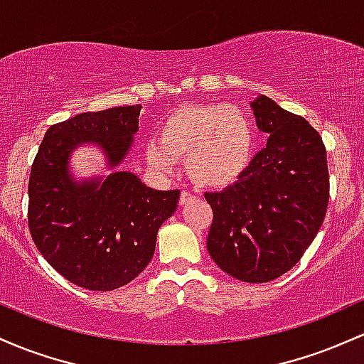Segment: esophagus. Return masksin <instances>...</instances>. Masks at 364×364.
<instances>
[{
	"label": "esophagus",
	"instance_id": "esophagus-1",
	"mask_svg": "<svg viewBox=\"0 0 364 364\" xmlns=\"http://www.w3.org/2000/svg\"><path fill=\"white\" fill-rule=\"evenodd\" d=\"M193 198H195L193 193H190V191L183 190L181 191V196H179V203H181V205H186V203L191 202V200H193Z\"/></svg>",
	"mask_w": 364,
	"mask_h": 364
}]
</instances>
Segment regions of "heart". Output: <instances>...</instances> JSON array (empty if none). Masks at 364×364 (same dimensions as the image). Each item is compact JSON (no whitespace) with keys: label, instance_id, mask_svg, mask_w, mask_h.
Returning a JSON list of instances; mask_svg holds the SVG:
<instances>
[{"label":"heart","instance_id":"b5f03b06","mask_svg":"<svg viewBox=\"0 0 364 364\" xmlns=\"http://www.w3.org/2000/svg\"><path fill=\"white\" fill-rule=\"evenodd\" d=\"M255 124L232 104L179 107L166 118L159 140L145 147L149 168L174 173L185 159L191 179L208 188L231 186L248 171L255 154Z\"/></svg>","mask_w":364,"mask_h":364}]
</instances>
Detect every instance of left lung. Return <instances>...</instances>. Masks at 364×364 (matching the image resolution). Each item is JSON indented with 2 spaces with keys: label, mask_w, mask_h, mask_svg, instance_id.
<instances>
[{
  "label": "left lung",
  "mask_w": 364,
  "mask_h": 364,
  "mask_svg": "<svg viewBox=\"0 0 364 364\" xmlns=\"http://www.w3.org/2000/svg\"><path fill=\"white\" fill-rule=\"evenodd\" d=\"M252 109L267 147L235 185L205 193L214 210L207 250L225 274L260 284L291 270L315 240L328 205V168L306 119L267 95Z\"/></svg>",
  "instance_id": "8db88e82"
}]
</instances>
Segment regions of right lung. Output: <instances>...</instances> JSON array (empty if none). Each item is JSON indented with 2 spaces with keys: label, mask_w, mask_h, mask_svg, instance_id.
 <instances>
[{
  "label": "right lung",
  "mask_w": 364,
  "mask_h": 364,
  "mask_svg": "<svg viewBox=\"0 0 364 364\" xmlns=\"http://www.w3.org/2000/svg\"><path fill=\"white\" fill-rule=\"evenodd\" d=\"M140 109L111 107L53 124L32 164V240L56 272L83 289L114 291L144 272L159 228L176 212L178 190H152L136 174L116 169L132 150ZM87 143L103 150L107 177L73 176V150Z\"/></svg>",
  "instance_id": "1"
}]
</instances>
